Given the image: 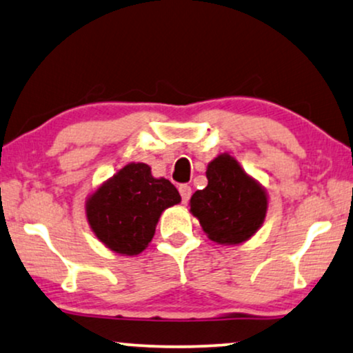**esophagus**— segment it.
<instances>
[{"instance_id":"1","label":"esophagus","mask_w":353,"mask_h":353,"mask_svg":"<svg viewBox=\"0 0 353 353\" xmlns=\"http://www.w3.org/2000/svg\"><path fill=\"white\" fill-rule=\"evenodd\" d=\"M179 194H181V196H182V201H184V203H187V201L190 200V195H192L190 185H187V184L179 185Z\"/></svg>"}]
</instances>
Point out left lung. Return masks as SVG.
Returning a JSON list of instances; mask_svg holds the SVG:
<instances>
[{
    "instance_id": "obj_1",
    "label": "left lung",
    "mask_w": 353,
    "mask_h": 353,
    "mask_svg": "<svg viewBox=\"0 0 353 353\" xmlns=\"http://www.w3.org/2000/svg\"><path fill=\"white\" fill-rule=\"evenodd\" d=\"M208 185L190 199V211L213 242L236 245L250 239L263 224L266 192L231 154L214 158L206 169Z\"/></svg>"
}]
</instances>
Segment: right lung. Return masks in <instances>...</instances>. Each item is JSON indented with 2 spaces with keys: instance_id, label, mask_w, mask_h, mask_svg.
Returning <instances> with one entry per match:
<instances>
[{
  "instance_id": "1",
  "label": "right lung",
  "mask_w": 353,
  "mask_h": 353,
  "mask_svg": "<svg viewBox=\"0 0 353 353\" xmlns=\"http://www.w3.org/2000/svg\"><path fill=\"white\" fill-rule=\"evenodd\" d=\"M181 195L168 179H154L145 163H129L88 196L87 219L95 236L121 255H139L154 236L158 219Z\"/></svg>"
}]
</instances>
